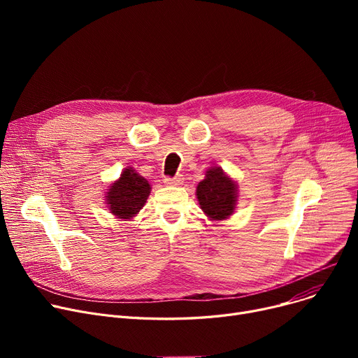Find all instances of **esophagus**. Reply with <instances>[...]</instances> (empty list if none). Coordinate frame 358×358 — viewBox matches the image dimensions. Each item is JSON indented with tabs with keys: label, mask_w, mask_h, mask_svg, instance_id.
<instances>
[{
	"label": "esophagus",
	"mask_w": 358,
	"mask_h": 358,
	"mask_svg": "<svg viewBox=\"0 0 358 358\" xmlns=\"http://www.w3.org/2000/svg\"><path fill=\"white\" fill-rule=\"evenodd\" d=\"M182 176H176V177H165L164 182L166 185H180L182 182Z\"/></svg>",
	"instance_id": "esophagus-1"
}]
</instances>
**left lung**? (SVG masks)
Instances as JSON below:
<instances>
[{
  "instance_id": "1",
  "label": "left lung",
  "mask_w": 358,
  "mask_h": 358,
  "mask_svg": "<svg viewBox=\"0 0 358 358\" xmlns=\"http://www.w3.org/2000/svg\"><path fill=\"white\" fill-rule=\"evenodd\" d=\"M200 208L210 219L222 220L232 215L236 201V185L217 166H212L197 185Z\"/></svg>"
}]
</instances>
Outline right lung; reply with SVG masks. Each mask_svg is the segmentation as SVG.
<instances>
[{"label": "right lung", "mask_w": 358, "mask_h": 358, "mask_svg": "<svg viewBox=\"0 0 358 358\" xmlns=\"http://www.w3.org/2000/svg\"><path fill=\"white\" fill-rule=\"evenodd\" d=\"M110 187L111 189L106 196L107 204L111 213L119 219L136 216L150 193L149 182L131 168H126L120 178Z\"/></svg>", "instance_id": "obj_1"}]
</instances>
